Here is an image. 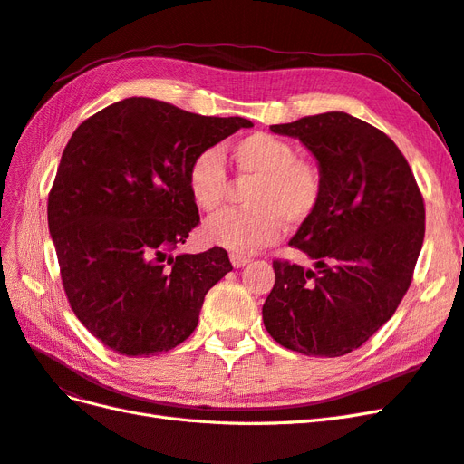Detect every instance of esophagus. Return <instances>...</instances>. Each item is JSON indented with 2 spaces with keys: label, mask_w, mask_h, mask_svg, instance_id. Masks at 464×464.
<instances>
[{
  "label": "esophagus",
  "mask_w": 464,
  "mask_h": 464,
  "mask_svg": "<svg viewBox=\"0 0 464 464\" xmlns=\"http://www.w3.org/2000/svg\"><path fill=\"white\" fill-rule=\"evenodd\" d=\"M230 261H232V265L236 266V269H240V266H244V265L249 263V257L240 256V254H230Z\"/></svg>",
  "instance_id": "esophagus-1"
}]
</instances>
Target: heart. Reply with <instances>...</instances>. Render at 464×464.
Returning a JSON list of instances; mask_svg holds the SVG:
<instances>
[{"label":"heart","mask_w":464,"mask_h":464,"mask_svg":"<svg viewBox=\"0 0 464 464\" xmlns=\"http://www.w3.org/2000/svg\"><path fill=\"white\" fill-rule=\"evenodd\" d=\"M228 160L236 179L246 189L247 208L210 218L203 227L205 242L234 254H254L275 244L288 228L304 227L325 198V174L312 159L271 133H251L230 143ZM186 188L193 205L213 215L227 201L230 179L215 150L195 154L186 172Z\"/></svg>","instance_id":"b5f03b06"}]
</instances>
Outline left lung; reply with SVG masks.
I'll return each mask as SVG.
<instances>
[{
    "label": "left lung",
    "instance_id": "8db88e82",
    "mask_svg": "<svg viewBox=\"0 0 464 464\" xmlns=\"http://www.w3.org/2000/svg\"><path fill=\"white\" fill-rule=\"evenodd\" d=\"M298 137L325 174V198L290 240L315 269L275 259L263 304L273 339L305 356H344L392 317L412 283L426 208L404 154L344 111L271 125Z\"/></svg>",
    "mask_w": 464,
    "mask_h": 464
}]
</instances>
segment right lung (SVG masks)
Masks as SVG:
<instances>
[{
	"label": "right lung",
	"instance_id": "add662e5",
	"mask_svg": "<svg viewBox=\"0 0 464 464\" xmlns=\"http://www.w3.org/2000/svg\"><path fill=\"white\" fill-rule=\"evenodd\" d=\"M246 118L199 116L133 96L82 121L48 195V227L77 319L104 346L154 356L198 327L205 294L232 271L227 249L172 256L199 224L186 172Z\"/></svg>",
	"mask_w": 464,
	"mask_h": 464
}]
</instances>
